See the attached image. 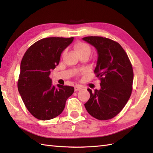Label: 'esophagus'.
Returning a JSON list of instances; mask_svg holds the SVG:
<instances>
[{"instance_id":"esophagus-1","label":"esophagus","mask_w":153,"mask_h":153,"mask_svg":"<svg viewBox=\"0 0 153 153\" xmlns=\"http://www.w3.org/2000/svg\"><path fill=\"white\" fill-rule=\"evenodd\" d=\"M82 89H83L82 87L79 85H75V87H74V89H75V91H77L82 90Z\"/></svg>"}]
</instances>
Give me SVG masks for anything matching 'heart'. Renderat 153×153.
<instances>
[{"instance_id":"heart-1","label":"heart","mask_w":153,"mask_h":153,"mask_svg":"<svg viewBox=\"0 0 153 153\" xmlns=\"http://www.w3.org/2000/svg\"><path fill=\"white\" fill-rule=\"evenodd\" d=\"M74 49L76 51L77 54L79 56H83V55H86L89 57L91 53V48L88 45L82 43V42H79L74 45Z\"/></svg>"}]
</instances>
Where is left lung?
<instances>
[{
    "label": "left lung",
    "mask_w": 153,
    "mask_h": 153,
    "mask_svg": "<svg viewBox=\"0 0 153 153\" xmlns=\"http://www.w3.org/2000/svg\"><path fill=\"white\" fill-rule=\"evenodd\" d=\"M82 39L95 48L98 54L94 72L100 79V89L93 92L85 107L100 120L111 119L121 111L131 96L134 71L125 51L110 39L91 36Z\"/></svg>",
    "instance_id": "obj_1"
}]
</instances>
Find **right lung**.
Segmentation results:
<instances>
[{"label":"right lung","mask_w":153,"mask_h":153,"mask_svg":"<svg viewBox=\"0 0 153 153\" xmlns=\"http://www.w3.org/2000/svg\"><path fill=\"white\" fill-rule=\"evenodd\" d=\"M74 37L44 38L33 44L21 62L18 89L27 109L35 118L48 120L60 115L74 87L53 85L51 70L59 64L61 54Z\"/></svg>","instance_id":"1"}]
</instances>
